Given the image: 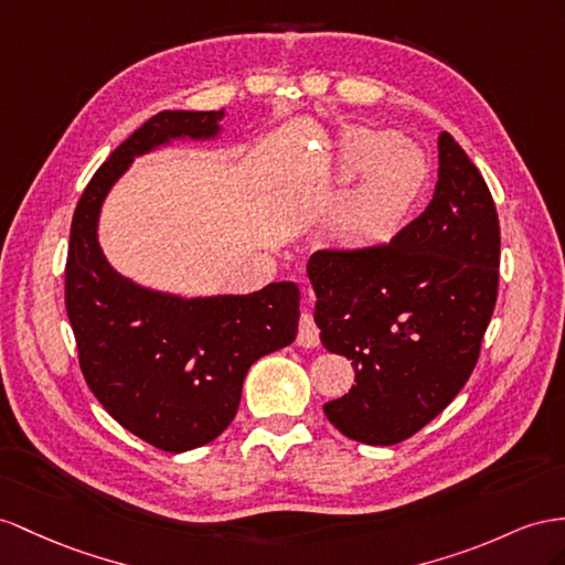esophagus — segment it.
<instances>
[{
    "mask_svg": "<svg viewBox=\"0 0 565 565\" xmlns=\"http://www.w3.org/2000/svg\"><path fill=\"white\" fill-rule=\"evenodd\" d=\"M296 343L302 345V349H315V345L320 343V329H317V324H315L310 312H302V315H300Z\"/></svg>",
    "mask_w": 565,
    "mask_h": 565,
    "instance_id": "esophagus-1",
    "label": "esophagus"
}]
</instances>
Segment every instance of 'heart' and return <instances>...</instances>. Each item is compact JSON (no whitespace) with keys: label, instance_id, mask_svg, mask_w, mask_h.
<instances>
[{"label":"heart","instance_id":"b5f03b06","mask_svg":"<svg viewBox=\"0 0 565 565\" xmlns=\"http://www.w3.org/2000/svg\"><path fill=\"white\" fill-rule=\"evenodd\" d=\"M408 140L384 128H355L341 142L339 167L345 179L365 181L345 202L343 226L351 236L377 238L406 214L425 177V157Z\"/></svg>","mask_w":565,"mask_h":565}]
</instances>
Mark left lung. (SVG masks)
Returning a JSON list of instances; mask_svg holds the SVG:
<instances>
[{"label": "left lung", "instance_id": "obj_1", "mask_svg": "<svg viewBox=\"0 0 565 565\" xmlns=\"http://www.w3.org/2000/svg\"><path fill=\"white\" fill-rule=\"evenodd\" d=\"M427 210L384 243L310 257L322 345L355 367L327 420L360 444L392 446L466 386L497 306L499 216L482 173L446 131Z\"/></svg>", "mask_w": 565, "mask_h": 565}]
</instances>
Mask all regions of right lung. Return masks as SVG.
<instances>
[{
    "mask_svg": "<svg viewBox=\"0 0 565 565\" xmlns=\"http://www.w3.org/2000/svg\"><path fill=\"white\" fill-rule=\"evenodd\" d=\"M224 117V109L154 114L95 171L71 222L66 312L83 377L124 429L169 454L220 437L250 365L298 334L294 281L185 298L124 277L99 245V212L134 159L173 140H216Z\"/></svg>",
    "mask_w": 565,
    "mask_h": 565,
    "instance_id": "right-lung-1",
    "label": "right lung"
}]
</instances>
